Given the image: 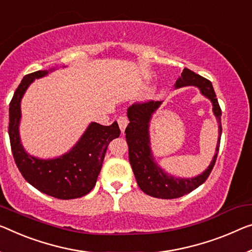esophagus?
<instances>
[{
    "instance_id": "obj_1",
    "label": "esophagus",
    "mask_w": 252,
    "mask_h": 252,
    "mask_svg": "<svg viewBox=\"0 0 252 252\" xmlns=\"http://www.w3.org/2000/svg\"><path fill=\"white\" fill-rule=\"evenodd\" d=\"M117 122H118L119 128H121L122 133H124V130H125L126 126L128 125V118H127L126 116H121V117L117 119Z\"/></svg>"
}]
</instances>
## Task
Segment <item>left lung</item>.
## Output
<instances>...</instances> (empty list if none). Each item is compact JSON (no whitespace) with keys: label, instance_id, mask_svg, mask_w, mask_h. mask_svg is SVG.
<instances>
[{"label":"left lung","instance_id":"obj_1","mask_svg":"<svg viewBox=\"0 0 252 252\" xmlns=\"http://www.w3.org/2000/svg\"><path fill=\"white\" fill-rule=\"evenodd\" d=\"M196 86L200 89L202 94L207 96L213 103V111L219 122L220 136L216 146V153L213 158L212 163L202 175L197 176L192 179H178L171 176H168L153 161L152 153L150 149L149 137V123L152 117V114L156 111L160 101H144L135 102L127 109L129 124L126 127V142L128 144L129 163L133 169V172L136 178L138 187L146 195L162 199L179 198L181 196L195 190L200 185H203L210 177L213 168H214L218 153L220 150V135H222V125H220V116L222 110L216 98L215 91L210 80L205 79L189 68H184L181 76L177 80L176 88Z\"/></svg>","mask_w":252,"mask_h":252}]
</instances>
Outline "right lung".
<instances>
[{
	"mask_svg": "<svg viewBox=\"0 0 252 252\" xmlns=\"http://www.w3.org/2000/svg\"><path fill=\"white\" fill-rule=\"evenodd\" d=\"M47 71H37L23 77L9 108V136L19 171L26 181L46 195L59 199H74L90 192L95 186L109 143L121 135L117 122L110 126L91 123L77 144L68 153L53 160H39L23 150L19 137L20 101L34 79Z\"/></svg>",
	"mask_w": 252,
	"mask_h": 252,
	"instance_id": "right-lung-1",
	"label": "right lung"
}]
</instances>
